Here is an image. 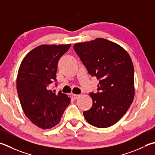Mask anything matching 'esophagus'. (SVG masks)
<instances>
[{
    "label": "esophagus",
    "instance_id": "34e87169",
    "mask_svg": "<svg viewBox=\"0 0 155 155\" xmlns=\"http://www.w3.org/2000/svg\"><path fill=\"white\" fill-rule=\"evenodd\" d=\"M80 95H77V94H73V95H72V97L74 99H77L80 97Z\"/></svg>",
    "mask_w": 155,
    "mask_h": 155
}]
</instances>
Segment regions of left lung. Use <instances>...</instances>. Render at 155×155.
<instances>
[{
	"mask_svg": "<svg viewBox=\"0 0 155 155\" xmlns=\"http://www.w3.org/2000/svg\"><path fill=\"white\" fill-rule=\"evenodd\" d=\"M73 48L87 71L99 80L97 93H91L93 105L83 112L87 122L105 128L117 123L134 97V71L128 53L104 38L75 44Z\"/></svg>",
	"mask_w": 155,
	"mask_h": 155,
	"instance_id": "left-lung-1",
	"label": "left lung"
}]
</instances>
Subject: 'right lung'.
<instances>
[{
	"mask_svg": "<svg viewBox=\"0 0 155 155\" xmlns=\"http://www.w3.org/2000/svg\"><path fill=\"white\" fill-rule=\"evenodd\" d=\"M71 44L41 45L27 54L17 77V90L25 116L35 125L49 129L60 122L71 99L49 89L56 80L58 62Z\"/></svg>",
	"mask_w": 155,
	"mask_h": 155,
	"instance_id": "right-lung-1",
	"label": "right lung"
}]
</instances>
